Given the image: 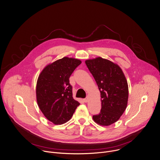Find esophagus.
<instances>
[{
	"instance_id": "1",
	"label": "esophagus",
	"mask_w": 160,
	"mask_h": 160,
	"mask_svg": "<svg viewBox=\"0 0 160 160\" xmlns=\"http://www.w3.org/2000/svg\"><path fill=\"white\" fill-rule=\"evenodd\" d=\"M83 100H84V102H86H86H88V98H84Z\"/></svg>"
}]
</instances>
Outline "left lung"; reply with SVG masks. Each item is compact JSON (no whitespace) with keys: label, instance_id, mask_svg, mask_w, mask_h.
<instances>
[{"label":"left lung","instance_id":"1","mask_svg":"<svg viewBox=\"0 0 160 160\" xmlns=\"http://www.w3.org/2000/svg\"><path fill=\"white\" fill-rule=\"evenodd\" d=\"M85 63L98 85L102 98L100 112L93 116V119L100 125H111L127 108L128 86L126 78L121 68L110 60L98 57Z\"/></svg>","mask_w":160,"mask_h":160}]
</instances>
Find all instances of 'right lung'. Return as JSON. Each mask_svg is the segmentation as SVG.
<instances>
[{
  "label": "right lung",
  "instance_id": "1",
  "mask_svg": "<svg viewBox=\"0 0 160 160\" xmlns=\"http://www.w3.org/2000/svg\"><path fill=\"white\" fill-rule=\"evenodd\" d=\"M81 63L78 59L64 57L47 65L38 78L36 97L39 108L55 125L70 120L80 104L72 97L69 78Z\"/></svg>",
  "mask_w": 160,
  "mask_h": 160
}]
</instances>
